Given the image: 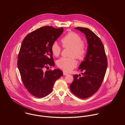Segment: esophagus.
<instances>
[{
	"instance_id": "1",
	"label": "esophagus",
	"mask_w": 125,
	"mask_h": 125,
	"mask_svg": "<svg viewBox=\"0 0 125 125\" xmlns=\"http://www.w3.org/2000/svg\"><path fill=\"white\" fill-rule=\"evenodd\" d=\"M63 74L64 75H67L68 74V73H66V72L64 71L63 72Z\"/></svg>"
}]
</instances>
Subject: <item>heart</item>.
I'll use <instances>...</instances> for the list:
<instances>
[{"instance_id":"b5f03b06","label":"heart","mask_w":125,"mask_h":125,"mask_svg":"<svg viewBox=\"0 0 125 125\" xmlns=\"http://www.w3.org/2000/svg\"><path fill=\"white\" fill-rule=\"evenodd\" d=\"M61 42L63 48L70 47L69 56H74L78 60H82L85 57L87 52L86 44L82 41L79 35L74 32H70L61 39ZM62 47L56 42H53L51 46V51L55 56H58L61 53ZM57 66L62 70L66 72L71 71L77 65L75 58L62 57L57 61Z\"/></svg>"}]
</instances>
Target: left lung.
<instances>
[{
	"mask_svg": "<svg viewBox=\"0 0 125 125\" xmlns=\"http://www.w3.org/2000/svg\"><path fill=\"white\" fill-rule=\"evenodd\" d=\"M86 36L88 47L87 53L79 67L82 76L74 74L70 85L71 91L81 99H86L95 94L100 88L107 69V59L104 46L94 33L84 27H75Z\"/></svg>",
	"mask_w": 125,
	"mask_h": 125,
	"instance_id": "left-lung-1",
	"label": "left lung"
}]
</instances>
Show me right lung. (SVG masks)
<instances>
[{
	"label": "right lung",
	"mask_w": 125,
	"mask_h": 125,
	"mask_svg": "<svg viewBox=\"0 0 125 125\" xmlns=\"http://www.w3.org/2000/svg\"><path fill=\"white\" fill-rule=\"evenodd\" d=\"M63 31L62 27L43 26L27 35L22 42L18 54V69L25 88L36 97L50 94L55 81L63 74L59 69L44 71L55 64L51 46Z\"/></svg>",
	"instance_id": "add662e5"
}]
</instances>
